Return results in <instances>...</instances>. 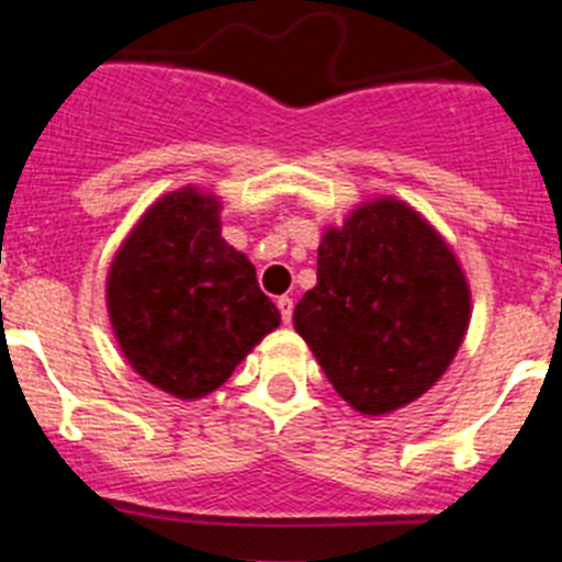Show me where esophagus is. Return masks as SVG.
Here are the masks:
<instances>
[{"mask_svg":"<svg viewBox=\"0 0 562 562\" xmlns=\"http://www.w3.org/2000/svg\"><path fill=\"white\" fill-rule=\"evenodd\" d=\"M292 310H295V304H292V297H278V312H281V321L284 324H290L292 321Z\"/></svg>","mask_w":562,"mask_h":562,"instance_id":"obj_1","label":"esophagus"}]
</instances>
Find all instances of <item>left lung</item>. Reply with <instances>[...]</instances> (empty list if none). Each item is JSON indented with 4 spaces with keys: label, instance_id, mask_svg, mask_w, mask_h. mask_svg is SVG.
<instances>
[{
    "label": "left lung",
    "instance_id": "8db88e82",
    "mask_svg": "<svg viewBox=\"0 0 562 562\" xmlns=\"http://www.w3.org/2000/svg\"><path fill=\"white\" fill-rule=\"evenodd\" d=\"M292 321L337 394L380 416L419 400L448 371L470 324V290L419 213L376 200L326 231L317 284Z\"/></svg>",
    "mask_w": 562,
    "mask_h": 562
}]
</instances>
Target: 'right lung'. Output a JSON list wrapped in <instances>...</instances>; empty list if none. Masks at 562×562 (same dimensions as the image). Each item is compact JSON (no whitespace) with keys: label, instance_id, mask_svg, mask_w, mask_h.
<instances>
[{"label":"right lung","instance_id":"right-lung-1","mask_svg":"<svg viewBox=\"0 0 562 562\" xmlns=\"http://www.w3.org/2000/svg\"><path fill=\"white\" fill-rule=\"evenodd\" d=\"M112 329L132 369L180 400H200L281 324L256 267L222 238L220 202L182 188L137 222L109 270Z\"/></svg>","mask_w":562,"mask_h":562}]
</instances>
